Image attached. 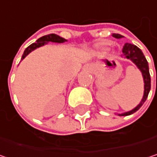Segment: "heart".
<instances>
[{
  "label": "heart",
  "instance_id": "b5f03b06",
  "mask_svg": "<svg viewBox=\"0 0 157 157\" xmlns=\"http://www.w3.org/2000/svg\"><path fill=\"white\" fill-rule=\"evenodd\" d=\"M108 44V43H106L105 44H100V45H98L97 46V49H98V51L100 52H102V53H104L105 52V45H107Z\"/></svg>",
  "mask_w": 157,
  "mask_h": 157
}]
</instances>
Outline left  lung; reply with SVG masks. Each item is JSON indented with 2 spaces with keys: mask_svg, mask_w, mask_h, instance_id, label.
I'll use <instances>...</instances> for the list:
<instances>
[{
  "mask_svg": "<svg viewBox=\"0 0 157 157\" xmlns=\"http://www.w3.org/2000/svg\"><path fill=\"white\" fill-rule=\"evenodd\" d=\"M113 36L114 38H117V39H120V38H123L124 36H122L121 34H118V33H113ZM123 55L131 60L137 67L138 69L142 72V75H143V78H144V96H143V99L140 102V104L133 110L129 111V112H126V113H119V115H130L134 113H136L137 110L140 109L143 104L145 102L147 96H148V94L150 92V89H151V78H150V74H149V67H148V63L144 55V53L142 52V51L136 45L134 44H125L124 45L123 48Z\"/></svg>",
  "mask_w": 157,
  "mask_h": 157,
  "instance_id": "left-lung-1",
  "label": "left lung"
}]
</instances>
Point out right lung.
<instances>
[{
  "label": "right lung",
  "instance_id": "right-lung-1",
  "mask_svg": "<svg viewBox=\"0 0 157 157\" xmlns=\"http://www.w3.org/2000/svg\"><path fill=\"white\" fill-rule=\"evenodd\" d=\"M66 41H67V40H65L64 38H62V37H60L59 35H56V34H54V33H51V34H48V35H44V36L39 38L35 43L32 44L30 46H28V47L25 49V51H24V52H23V54H22V56H21V60L24 59L32 51L35 50L36 48H39L41 47V46H43V45H44V44H46L49 42L59 43V44H61V43H64V42H66Z\"/></svg>",
  "mask_w": 157,
  "mask_h": 157
}]
</instances>
